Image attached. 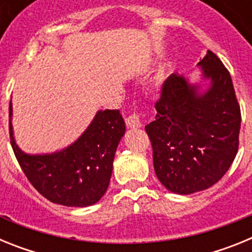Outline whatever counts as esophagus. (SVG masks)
Returning a JSON list of instances; mask_svg holds the SVG:
<instances>
[{
    "instance_id": "esophagus-1",
    "label": "esophagus",
    "mask_w": 252,
    "mask_h": 252,
    "mask_svg": "<svg viewBox=\"0 0 252 252\" xmlns=\"http://www.w3.org/2000/svg\"><path fill=\"white\" fill-rule=\"evenodd\" d=\"M126 125H127V127H130V128L141 127V122H140L139 115L133 113V115L128 116L127 119H126Z\"/></svg>"
}]
</instances>
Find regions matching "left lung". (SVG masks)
Masks as SVG:
<instances>
[{
	"label": "left lung",
	"mask_w": 252,
	"mask_h": 252,
	"mask_svg": "<svg viewBox=\"0 0 252 252\" xmlns=\"http://www.w3.org/2000/svg\"><path fill=\"white\" fill-rule=\"evenodd\" d=\"M199 81L174 73L162 86L155 121L145 126L155 174L168 190L192 194L221 179L239 149L241 112L232 79L207 51Z\"/></svg>",
	"instance_id": "1"
}]
</instances>
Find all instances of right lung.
Listing matches in <instances>:
<instances>
[{
  "instance_id": "right-lung-1",
  "label": "right lung",
  "mask_w": 252,
  "mask_h": 252,
  "mask_svg": "<svg viewBox=\"0 0 252 252\" xmlns=\"http://www.w3.org/2000/svg\"><path fill=\"white\" fill-rule=\"evenodd\" d=\"M8 117L15 157L40 194L66 207L92 206L103 197L112 175L116 150L126 131L120 110L97 111L74 142L45 154L25 153L17 145L11 102Z\"/></svg>"
}]
</instances>
